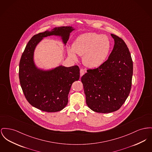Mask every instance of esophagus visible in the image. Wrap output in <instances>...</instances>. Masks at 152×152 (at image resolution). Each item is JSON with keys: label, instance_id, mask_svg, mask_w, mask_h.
Returning <instances> with one entry per match:
<instances>
[{"label": "esophagus", "instance_id": "1", "mask_svg": "<svg viewBox=\"0 0 152 152\" xmlns=\"http://www.w3.org/2000/svg\"><path fill=\"white\" fill-rule=\"evenodd\" d=\"M85 73V71L83 70V69H81L80 71V76L81 77Z\"/></svg>", "mask_w": 152, "mask_h": 152}]
</instances>
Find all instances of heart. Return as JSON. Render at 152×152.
I'll return each mask as SVG.
<instances>
[{
    "mask_svg": "<svg viewBox=\"0 0 152 152\" xmlns=\"http://www.w3.org/2000/svg\"><path fill=\"white\" fill-rule=\"evenodd\" d=\"M112 42L107 36L96 33H88L78 37L67 48L69 56L77 59L76 53L83 56V63L88 68H95L104 63L110 53Z\"/></svg>",
    "mask_w": 152,
    "mask_h": 152,
    "instance_id": "1",
    "label": "heart"
}]
</instances>
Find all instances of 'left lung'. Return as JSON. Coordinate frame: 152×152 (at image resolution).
Masks as SVG:
<instances>
[{"mask_svg": "<svg viewBox=\"0 0 152 152\" xmlns=\"http://www.w3.org/2000/svg\"><path fill=\"white\" fill-rule=\"evenodd\" d=\"M114 48L107 60L98 68L88 69L81 79L86 103L91 110L110 113L119 110L132 87L133 64L124 41L113 34Z\"/></svg>", "mask_w": 152, "mask_h": 152, "instance_id": "1", "label": "left lung"}]
</instances>
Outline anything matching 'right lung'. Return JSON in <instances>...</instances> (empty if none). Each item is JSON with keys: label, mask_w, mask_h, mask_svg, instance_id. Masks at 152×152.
Here are the masks:
<instances>
[{"label": "right lung", "mask_w": 152, "mask_h": 152, "mask_svg": "<svg viewBox=\"0 0 152 152\" xmlns=\"http://www.w3.org/2000/svg\"><path fill=\"white\" fill-rule=\"evenodd\" d=\"M74 30L72 26H61L36 34L28 41L21 56L19 66L21 88L28 103L43 111H59L67 105L72 84L80 78V69L77 65H60L47 71L38 68L34 61L36 46L44 38L50 36L61 37L66 45Z\"/></svg>", "instance_id": "right-lung-1"}]
</instances>
